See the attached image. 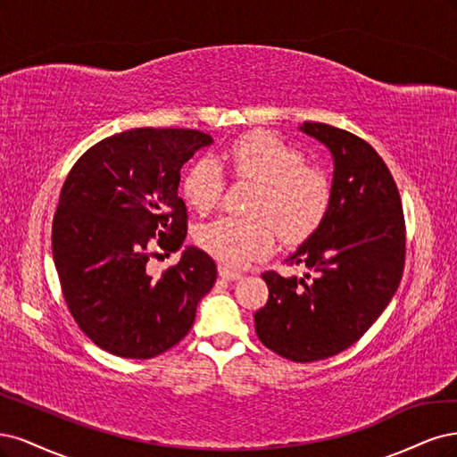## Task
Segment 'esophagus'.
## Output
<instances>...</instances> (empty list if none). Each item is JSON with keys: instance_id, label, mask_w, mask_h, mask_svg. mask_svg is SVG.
I'll return each mask as SVG.
<instances>
[{"instance_id": "obj_1", "label": "esophagus", "mask_w": 457, "mask_h": 457, "mask_svg": "<svg viewBox=\"0 0 457 457\" xmlns=\"http://www.w3.org/2000/svg\"><path fill=\"white\" fill-rule=\"evenodd\" d=\"M218 273H220V277L226 278V281H239V278H241V273H239V271H231V270H228L226 266H220V268H218Z\"/></svg>"}]
</instances>
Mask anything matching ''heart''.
Returning a JSON list of instances; mask_svg holds the SVG:
<instances>
[{
  "mask_svg": "<svg viewBox=\"0 0 457 457\" xmlns=\"http://www.w3.org/2000/svg\"><path fill=\"white\" fill-rule=\"evenodd\" d=\"M235 179L256 182L248 201L250 214L222 216L203 226L197 241L222 266L239 270L268 256L277 241L302 243L325 222L332 187L328 176L303 163V154L266 130L246 132L222 150ZM226 176L214 159L201 157L182 176V194L199 212L222 199Z\"/></svg>",
  "mask_w": 457,
  "mask_h": 457,
  "instance_id": "heart-1",
  "label": "heart"
}]
</instances>
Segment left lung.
Masks as SVG:
<instances>
[{
    "mask_svg": "<svg viewBox=\"0 0 457 457\" xmlns=\"http://www.w3.org/2000/svg\"><path fill=\"white\" fill-rule=\"evenodd\" d=\"M302 130L334 159L325 222L287 258L317 275L262 273L270 298L254 325L277 355L313 362L351 347L384 313L403 278L406 226L399 189L370 144L327 123L305 121Z\"/></svg>",
    "mask_w": 457,
    "mask_h": 457,
    "instance_id": "left-lung-1",
    "label": "left lung"
}]
</instances>
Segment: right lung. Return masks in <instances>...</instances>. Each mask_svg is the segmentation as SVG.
Returning a JSON list of instances; mask_svg holds the SVG:
<instances>
[{
	"label": "right lung",
	"mask_w": 457,
	"mask_h": 457,
	"mask_svg": "<svg viewBox=\"0 0 457 457\" xmlns=\"http://www.w3.org/2000/svg\"><path fill=\"white\" fill-rule=\"evenodd\" d=\"M212 138L194 129H130L91 145L68 172L53 218V260L81 332L123 359H152L194 327L214 260L187 246L154 278L145 266L187 233L180 169Z\"/></svg>",
	"instance_id": "obj_1"
}]
</instances>
